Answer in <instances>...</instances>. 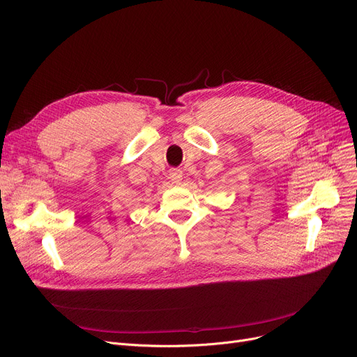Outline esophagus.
Listing matches in <instances>:
<instances>
[{"label":"esophagus","mask_w":357,"mask_h":357,"mask_svg":"<svg viewBox=\"0 0 357 357\" xmlns=\"http://www.w3.org/2000/svg\"><path fill=\"white\" fill-rule=\"evenodd\" d=\"M169 178H171L174 183H179L182 181V171H179V169H171L169 171Z\"/></svg>","instance_id":"obj_1"}]
</instances>
